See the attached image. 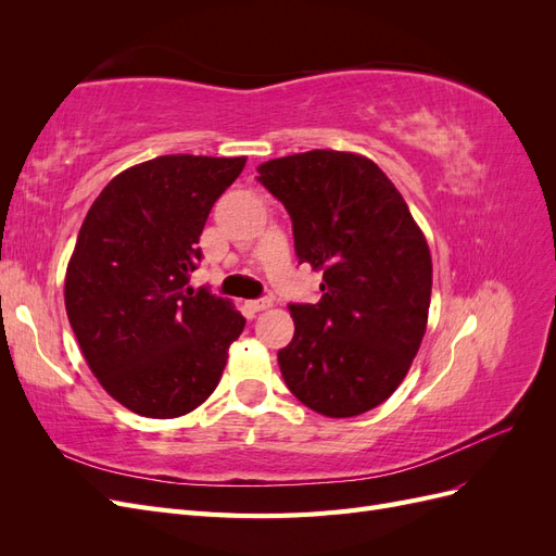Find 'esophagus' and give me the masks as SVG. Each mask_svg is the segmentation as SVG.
Listing matches in <instances>:
<instances>
[{
	"instance_id": "34e87169",
	"label": "esophagus",
	"mask_w": 556,
	"mask_h": 556,
	"mask_svg": "<svg viewBox=\"0 0 556 556\" xmlns=\"http://www.w3.org/2000/svg\"><path fill=\"white\" fill-rule=\"evenodd\" d=\"M248 308H250V311H255V313L266 311V308H271V299H268V296L252 299V301H248Z\"/></svg>"
}]
</instances>
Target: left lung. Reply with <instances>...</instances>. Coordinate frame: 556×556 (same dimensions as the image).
<instances>
[{
    "mask_svg": "<svg viewBox=\"0 0 556 556\" xmlns=\"http://www.w3.org/2000/svg\"><path fill=\"white\" fill-rule=\"evenodd\" d=\"M290 213L299 264L323 271L317 304H290L294 339L278 350L285 384L311 410H371L406 378L427 329L431 255L380 166L311 150L257 166Z\"/></svg>",
    "mask_w": 556,
    "mask_h": 556,
    "instance_id": "8db88e82",
    "label": "left lung"
}]
</instances>
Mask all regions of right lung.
Returning <instances> with one entry per match:
<instances>
[{
  "label": "right lung",
  "instance_id": "obj_1",
  "mask_svg": "<svg viewBox=\"0 0 556 556\" xmlns=\"http://www.w3.org/2000/svg\"><path fill=\"white\" fill-rule=\"evenodd\" d=\"M245 157L162 155L117 174L78 231L64 304L92 374L131 413L169 419L217 387L245 317L188 288L199 237Z\"/></svg>",
  "mask_w": 556,
  "mask_h": 556
}]
</instances>
